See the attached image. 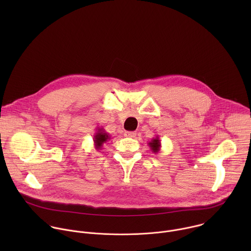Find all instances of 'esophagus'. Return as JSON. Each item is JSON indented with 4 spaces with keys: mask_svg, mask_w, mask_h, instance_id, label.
<instances>
[{
    "mask_svg": "<svg viewBox=\"0 0 251 251\" xmlns=\"http://www.w3.org/2000/svg\"><path fill=\"white\" fill-rule=\"evenodd\" d=\"M126 137H130V138H134L135 136H136V133L135 132H125V134H124Z\"/></svg>",
    "mask_w": 251,
    "mask_h": 251,
    "instance_id": "esophagus-1",
    "label": "esophagus"
}]
</instances>
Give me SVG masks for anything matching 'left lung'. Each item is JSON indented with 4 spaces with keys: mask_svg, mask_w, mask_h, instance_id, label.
<instances>
[{
    "mask_svg": "<svg viewBox=\"0 0 251 251\" xmlns=\"http://www.w3.org/2000/svg\"><path fill=\"white\" fill-rule=\"evenodd\" d=\"M148 144H149V147L151 148V151L155 154L158 153L161 149V140H160L159 136H156L155 138H153L151 140V142L148 143Z\"/></svg>",
    "mask_w": 251,
    "mask_h": 251,
    "instance_id": "8db88e82",
    "label": "left lung"
}]
</instances>
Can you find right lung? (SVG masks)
Returning <instances> with one entry per match:
<instances>
[{
  "label": "right lung",
  "instance_id": "obj_1",
  "mask_svg": "<svg viewBox=\"0 0 251 251\" xmlns=\"http://www.w3.org/2000/svg\"><path fill=\"white\" fill-rule=\"evenodd\" d=\"M110 139V135L105 132V130L101 127V128H97L96 129V133L93 136V142H94V146L96 150H100V148H102L104 143L107 142V140Z\"/></svg>",
  "mask_w": 251,
  "mask_h": 251
}]
</instances>
